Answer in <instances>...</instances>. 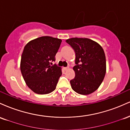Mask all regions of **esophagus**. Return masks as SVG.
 <instances>
[{"mask_svg": "<svg viewBox=\"0 0 130 130\" xmlns=\"http://www.w3.org/2000/svg\"><path fill=\"white\" fill-rule=\"evenodd\" d=\"M68 68H69V67H63V70H65V71H66V70H68Z\"/></svg>", "mask_w": 130, "mask_h": 130, "instance_id": "esophagus-1", "label": "esophagus"}]
</instances>
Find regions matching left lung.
Here are the masks:
<instances>
[{"label":"left lung","mask_w":130,"mask_h":130,"mask_svg":"<svg viewBox=\"0 0 130 130\" xmlns=\"http://www.w3.org/2000/svg\"><path fill=\"white\" fill-rule=\"evenodd\" d=\"M66 42L76 54L75 77L70 80L71 88L80 95L93 93L102 83L106 74L103 49L98 43L86 38H71Z\"/></svg>","instance_id":"1"}]
</instances>
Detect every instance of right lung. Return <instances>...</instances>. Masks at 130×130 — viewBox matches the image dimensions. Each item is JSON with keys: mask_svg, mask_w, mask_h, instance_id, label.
<instances>
[{"mask_svg": "<svg viewBox=\"0 0 130 130\" xmlns=\"http://www.w3.org/2000/svg\"><path fill=\"white\" fill-rule=\"evenodd\" d=\"M62 40L44 36L29 41L25 46L21 60V71L27 86L37 94L50 93L56 89L62 75L56 60Z\"/></svg>", "mask_w": 130, "mask_h": 130, "instance_id": "obj_1", "label": "right lung"}]
</instances>
